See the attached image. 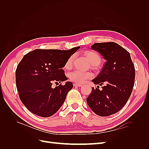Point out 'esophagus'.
Listing matches in <instances>:
<instances>
[{
    "label": "esophagus",
    "instance_id": "1",
    "mask_svg": "<svg viewBox=\"0 0 149 149\" xmlns=\"http://www.w3.org/2000/svg\"><path fill=\"white\" fill-rule=\"evenodd\" d=\"M73 85H74V86H75V87H81V86H82V84H79V83H74Z\"/></svg>",
    "mask_w": 149,
    "mask_h": 149
}]
</instances>
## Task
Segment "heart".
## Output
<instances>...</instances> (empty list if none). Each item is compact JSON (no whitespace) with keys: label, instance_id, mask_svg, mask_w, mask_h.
I'll list each match as a JSON object with an SVG mask.
<instances>
[{"label":"heart","instance_id":"obj_1","mask_svg":"<svg viewBox=\"0 0 149 149\" xmlns=\"http://www.w3.org/2000/svg\"><path fill=\"white\" fill-rule=\"evenodd\" d=\"M85 56L88 58V61L92 65L96 66L101 63V58L97 53L94 51H87L84 52ZM74 55L70 56L65 64V68L70 70L73 65ZM93 77V74L90 72H83L78 70H75L69 74V78L72 81L76 83H84L86 81L91 79Z\"/></svg>","mask_w":149,"mask_h":149}]
</instances>
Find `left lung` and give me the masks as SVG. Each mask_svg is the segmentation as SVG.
I'll use <instances>...</instances> for the list:
<instances>
[{
	"label": "left lung",
	"mask_w": 149,
	"mask_h": 149,
	"mask_svg": "<svg viewBox=\"0 0 149 149\" xmlns=\"http://www.w3.org/2000/svg\"><path fill=\"white\" fill-rule=\"evenodd\" d=\"M91 48L100 52L106 62L101 73L92 80L95 84L102 86V89L93 88L87 103L97 115L109 116L119 111L131 95L135 67L130 53L115 42L96 43Z\"/></svg>",
	"instance_id": "8db88e82"
}]
</instances>
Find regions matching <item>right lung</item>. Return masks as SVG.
Segmentation results:
<instances>
[{"label": "right lung", "instance_id": "1", "mask_svg": "<svg viewBox=\"0 0 149 149\" xmlns=\"http://www.w3.org/2000/svg\"><path fill=\"white\" fill-rule=\"evenodd\" d=\"M68 50L36 49L22 58L15 71L17 91L22 102L32 113L48 118L60 109L73 88L62 68L68 58L79 48ZM54 82L59 86L52 87Z\"/></svg>", "mask_w": 149, "mask_h": 149}]
</instances>
